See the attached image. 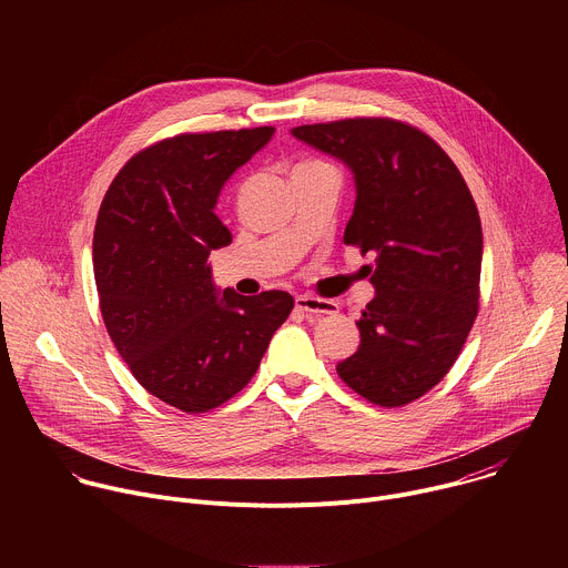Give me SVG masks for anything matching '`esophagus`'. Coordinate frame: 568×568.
<instances>
[{
  "label": "esophagus",
  "mask_w": 568,
  "mask_h": 568,
  "mask_svg": "<svg viewBox=\"0 0 568 568\" xmlns=\"http://www.w3.org/2000/svg\"><path fill=\"white\" fill-rule=\"evenodd\" d=\"M294 303H296V310L305 312L307 316H321V314L337 312V303L335 301L318 298V296H312V294H298L294 298Z\"/></svg>",
  "instance_id": "1"
}]
</instances>
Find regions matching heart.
I'll use <instances>...</instances> for the list:
<instances>
[{
	"instance_id": "obj_1",
	"label": "heart",
	"mask_w": 568,
	"mask_h": 568,
	"mask_svg": "<svg viewBox=\"0 0 568 568\" xmlns=\"http://www.w3.org/2000/svg\"><path fill=\"white\" fill-rule=\"evenodd\" d=\"M316 166H331V164H326V161H318V159H305V161H301V164L294 171H298V169H316Z\"/></svg>"
}]
</instances>
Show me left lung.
I'll list each match as a JSON object with an SVG mask.
<instances>
[{
	"mask_svg": "<svg viewBox=\"0 0 568 568\" xmlns=\"http://www.w3.org/2000/svg\"><path fill=\"white\" fill-rule=\"evenodd\" d=\"M292 134L353 171L357 200L344 242L375 254V298L362 310L357 353L339 377L379 407H404L454 366L478 314L483 233L474 197L423 130L355 116Z\"/></svg>",
	"mask_w": 568,
	"mask_h": 568,
	"instance_id": "8db88e82",
	"label": "left lung"
}]
</instances>
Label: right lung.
I'll use <instances>...</instances> for the list:
<instances>
[{"label": "right lung", "instance_id": "obj_1", "mask_svg": "<svg viewBox=\"0 0 568 568\" xmlns=\"http://www.w3.org/2000/svg\"><path fill=\"white\" fill-rule=\"evenodd\" d=\"M272 134L265 125L161 139L119 171L97 217L108 335L136 382L184 414L211 412L245 388L294 307L281 290L220 296L206 265L231 242L217 195Z\"/></svg>", "mask_w": 568, "mask_h": 568}]
</instances>
